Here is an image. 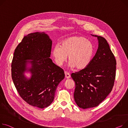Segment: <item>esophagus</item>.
I'll return each instance as SVG.
<instances>
[{"label":"esophagus","mask_w":128,"mask_h":128,"mask_svg":"<svg viewBox=\"0 0 128 128\" xmlns=\"http://www.w3.org/2000/svg\"><path fill=\"white\" fill-rule=\"evenodd\" d=\"M65 78L67 79H69L70 76V73H68V72H65Z\"/></svg>","instance_id":"1"}]
</instances>
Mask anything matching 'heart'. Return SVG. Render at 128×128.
I'll return each mask as SVG.
<instances>
[{"mask_svg": "<svg viewBox=\"0 0 128 128\" xmlns=\"http://www.w3.org/2000/svg\"><path fill=\"white\" fill-rule=\"evenodd\" d=\"M94 53V47L92 42L82 36H72L56 45L53 48L52 54L56 64L61 66L68 58L70 65L77 70L86 68Z\"/></svg>", "mask_w": 128, "mask_h": 128, "instance_id": "obj_1", "label": "heart"}]
</instances>
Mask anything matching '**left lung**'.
<instances>
[{
	"label": "left lung",
	"mask_w": 128,
	"mask_h": 128,
	"mask_svg": "<svg viewBox=\"0 0 128 128\" xmlns=\"http://www.w3.org/2000/svg\"><path fill=\"white\" fill-rule=\"evenodd\" d=\"M99 46L89 65L72 73L76 104L86 109L98 106L111 92L116 76V61L106 40L96 36Z\"/></svg>",
	"instance_id": "obj_1"
}]
</instances>
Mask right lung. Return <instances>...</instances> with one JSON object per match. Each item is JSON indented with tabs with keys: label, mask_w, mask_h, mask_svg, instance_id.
<instances>
[{
	"label": "right lung",
	"mask_w": 128,
	"mask_h": 128,
	"mask_svg": "<svg viewBox=\"0 0 128 128\" xmlns=\"http://www.w3.org/2000/svg\"><path fill=\"white\" fill-rule=\"evenodd\" d=\"M52 41L44 32L24 36L15 49L11 64L12 78L20 97L33 106L44 108L54 101L58 84L64 78V70L49 57ZM27 59H32V73L28 80L23 75Z\"/></svg>",
	"instance_id": "obj_1"
}]
</instances>
